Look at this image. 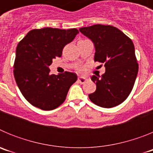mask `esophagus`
I'll list each match as a JSON object with an SVG mask.
<instances>
[{"label":"esophagus","mask_w":153,"mask_h":153,"mask_svg":"<svg viewBox=\"0 0 153 153\" xmlns=\"http://www.w3.org/2000/svg\"><path fill=\"white\" fill-rule=\"evenodd\" d=\"M86 78H85V77H79L78 78V81H79V83H84L85 82H86Z\"/></svg>","instance_id":"obj_1"}]
</instances>
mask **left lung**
I'll return each instance as SVG.
<instances>
[{
    "instance_id": "obj_1",
    "label": "left lung",
    "mask_w": 153,
    "mask_h": 153,
    "mask_svg": "<svg viewBox=\"0 0 153 153\" xmlns=\"http://www.w3.org/2000/svg\"><path fill=\"white\" fill-rule=\"evenodd\" d=\"M79 31L93 42L94 60L106 67L101 76L91 77L97 90L89 98L101 107L118 106L130 94L139 70L134 44L129 36L110 25L95 24L79 28Z\"/></svg>"
}]
</instances>
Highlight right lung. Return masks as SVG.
I'll use <instances>...</instances> for the list:
<instances>
[{"instance_id":"obj_1","label":"right lung","mask_w":153,"mask_h":153,"mask_svg":"<svg viewBox=\"0 0 153 153\" xmlns=\"http://www.w3.org/2000/svg\"><path fill=\"white\" fill-rule=\"evenodd\" d=\"M77 29H34L19 42L13 75L21 93L33 106L52 110L65 101L70 87L77 79L74 73L50 74L53 58L60 57L63 47L72 42Z\"/></svg>"}]
</instances>
